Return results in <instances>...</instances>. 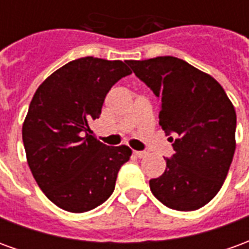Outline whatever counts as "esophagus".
<instances>
[{
    "mask_svg": "<svg viewBox=\"0 0 249 249\" xmlns=\"http://www.w3.org/2000/svg\"><path fill=\"white\" fill-rule=\"evenodd\" d=\"M133 155H135L136 157H139V159H141V157L145 156L146 152H144V151H135V152H133Z\"/></svg>",
    "mask_w": 249,
    "mask_h": 249,
    "instance_id": "34e87169",
    "label": "esophagus"
}]
</instances>
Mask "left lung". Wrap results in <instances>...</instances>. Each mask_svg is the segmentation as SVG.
<instances>
[{
    "label": "left lung",
    "mask_w": 249,
    "mask_h": 249,
    "mask_svg": "<svg viewBox=\"0 0 249 249\" xmlns=\"http://www.w3.org/2000/svg\"><path fill=\"white\" fill-rule=\"evenodd\" d=\"M126 64L160 100L159 124L172 142L165 172L149 180L168 208L195 211L217 195L235 153L236 112L219 82L178 57Z\"/></svg>",
    "instance_id": "8db88e82"
}]
</instances>
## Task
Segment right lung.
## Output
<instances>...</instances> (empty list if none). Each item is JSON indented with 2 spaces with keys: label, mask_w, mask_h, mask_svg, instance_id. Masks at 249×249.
<instances>
[{
  "label": "right lung",
  "mask_w": 249,
  "mask_h": 249,
  "mask_svg": "<svg viewBox=\"0 0 249 249\" xmlns=\"http://www.w3.org/2000/svg\"><path fill=\"white\" fill-rule=\"evenodd\" d=\"M130 73L120 60L82 57L52 73L32 98L22 125L26 160L46 197L68 212L107 201L132 155L126 145L100 142L89 128L110 88Z\"/></svg>",
  "instance_id": "1"
}]
</instances>
